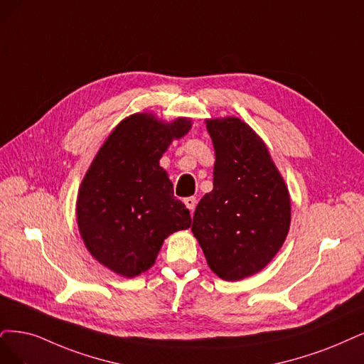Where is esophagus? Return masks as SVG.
Here are the masks:
<instances>
[{
	"mask_svg": "<svg viewBox=\"0 0 364 364\" xmlns=\"http://www.w3.org/2000/svg\"><path fill=\"white\" fill-rule=\"evenodd\" d=\"M196 203H198V200H196V198H195V196H189V198H186V199H184V204H186V207H187V208L191 210V213H193V211H195Z\"/></svg>",
	"mask_w": 364,
	"mask_h": 364,
	"instance_id": "1",
	"label": "esophagus"
}]
</instances>
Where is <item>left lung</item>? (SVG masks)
Segmentation results:
<instances>
[{
  "label": "left lung",
  "instance_id": "left-lung-1",
  "mask_svg": "<svg viewBox=\"0 0 364 364\" xmlns=\"http://www.w3.org/2000/svg\"><path fill=\"white\" fill-rule=\"evenodd\" d=\"M216 150L213 191L195 210L192 231L211 270L225 280L261 272L289 231L291 200L267 146L238 118L208 119Z\"/></svg>",
  "mask_w": 364,
  "mask_h": 364
}]
</instances>
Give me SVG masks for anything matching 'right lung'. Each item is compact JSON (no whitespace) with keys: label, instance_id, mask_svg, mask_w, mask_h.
I'll use <instances>...</instances> for the list:
<instances>
[{"label":"right lung","instance_id":"1","mask_svg":"<svg viewBox=\"0 0 364 364\" xmlns=\"http://www.w3.org/2000/svg\"><path fill=\"white\" fill-rule=\"evenodd\" d=\"M191 119L164 124L134 114L109 134L80 184L77 226L90 253L124 277L148 270L164 240L192 223L159 160Z\"/></svg>","mask_w":364,"mask_h":364}]
</instances>
